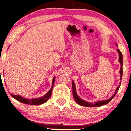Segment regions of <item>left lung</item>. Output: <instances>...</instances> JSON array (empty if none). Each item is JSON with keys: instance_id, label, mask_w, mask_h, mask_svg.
Instances as JSON below:
<instances>
[{"instance_id": "obj_1", "label": "left lung", "mask_w": 131, "mask_h": 131, "mask_svg": "<svg viewBox=\"0 0 131 131\" xmlns=\"http://www.w3.org/2000/svg\"><path fill=\"white\" fill-rule=\"evenodd\" d=\"M116 46H117V44L116 43ZM117 51L118 54H119V62L121 64V68H120V71H119V73H120V83L119 85L118 86V87L116 88L115 91V93L113 95H112L110 99L106 100H104V101H99L98 102H95V103H91V102H86L85 101H84L83 100H82L81 98H80L79 96H78L77 92H76V88H75V84H74V81H72V94H73V96L74 100H75L76 102L78 104H79L81 106H86V107H96V106H100L104 105H105V104H108V102L111 101V100L113 98L115 95H116L117 92L118 91V90L120 87L121 85V79H122V72H123V71H122V66H123V61H122V53L120 51V50L119 49H117Z\"/></svg>"}]
</instances>
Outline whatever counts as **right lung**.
<instances>
[{
	"label": "right lung",
	"instance_id": "1",
	"mask_svg": "<svg viewBox=\"0 0 131 131\" xmlns=\"http://www.w3.org/2000/svg\"><path fill=\"white\" fill-rule=\"evenodd\" d=\"M55 79H56V77H54L53 79V82H52V86L51 88H50V90H49V92H48L47 94H46L43 96H41V97L40 98H32V99L29 100V99H26V98L22 97L21 96L19 95H13V94H10V95L12 97L15 98V100H16L18 101L22 102V103L23 104H30V105H40V104H44L46 102H47V100H49L50 96H51Z\"/></svg>",
	"mask_w": 131,
	"mask_h": 131
}]
</instances>
